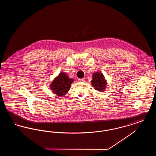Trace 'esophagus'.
<instances>
[{
    "mask_svg": "<svg viewBox=\"0 0 156 156\" xmlns=\"http://www.w3.org/2000/svg\"><path fill=\"white\" fill-rule=\"evenodd\" d=\"M78 81L80 82H84L85 81V78H80V79H78Z\"/></svg>",
    "mask_w": 156,
    "mask_h": 156,
    "instance_id": "1",
    "label": "esophagus"
}]
</instances>
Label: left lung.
<instances>
[{
	"mask_svg": "<svg viewBox=\"0 0 156 156\" xmlns=\"http://www.w3.org/2000/svg\"><path fill=\"white\" fill-rule=\"evenodd\" d=\"M92 75L93 79L91 81L92 86L98 90L103 91L106 85L103 74L100 73H96Z\"/></svg>",
	"mask_w": 156,
	"mask_h": 156,
	"instance_id": "1",
	"label": "left lung"
}]
</instances>
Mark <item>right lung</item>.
I'll return each mask as SVG.
<instances>
[{
    "instance_id": "1",
    "label": "right lung",
    "mask_w": 156,
    "mask_h": 156,
    "mask_svg": "<svg viewBox=\"0 0 156 156\" xmlns=\"http://www.w3.org/2000/svg\"><path fill=\"white\" fill-rule=\"evenodd\" d=\"M73 81L74 80L69 79L65 73H61L52 82L51 88L55 94L63 97L70 88V85Z\"/></svg>"
}]
</instances>
